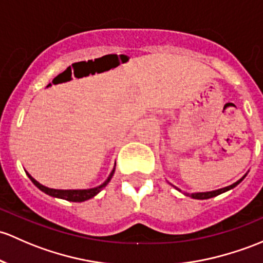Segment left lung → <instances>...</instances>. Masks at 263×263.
Wrapping results in <instances>:
<instances>
[{
	"instance_id": "8db88e82",
	"label": "left lung",
	"mask_w": 263,
	"mask_h": 263,
	"mask_svg": "<svg viewBox=\"0 0 263 263\" xmlns=\"http://www.w3.org/2000/svg\"><path fill=\"white\" fill-rule=\"evenodd\" d=\"M245 176H246V175H245ZM245 176H243L242 179H239V180L237 181V182H234V184L229 185V186H227V187H223V189H218V190H214V192L197 193V194H186V195H189V197H192V198H194V199H209V198H213V197H217V195L222 194V193L227 192V190H231V189H233L234 186H237V185H238L239 182H241V181L243 180V179H245Z\"/></svg>"
}]
</instances>
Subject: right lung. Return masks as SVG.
<instances>
[{
    "mask_svg": "<svg viewBox=\"0 0 263 263\" xmlns=\"http://www.w3.org/2000/svg\"><path fill=\"white\" fill-rule=\"evenodd\" d=\"M113 173H115V170H113L112 173H110V175L108 176V179H107V180L104 181L103 184L99 185V186H97V187H93V189H88V190H58V189H50V187L44 186V185H41L40 182H37L36 180H35V179H32V176H30L29 174H27V176H29V178H30V180H31L35 185H36L39 189L43 190V192L46 193V194L51 195V197L65 199V200H69V201H84V200H88V199L93 198V197H95V195L98 194V193L101 192V190L103 189V187L106 186L107 184H108L110 179H112Z\"/></svg>",
    "mask_w": 263,
    "mask_h": 263,
    "instance_id": "add662e5",
    "label": "right lung"
}]
</instances>
